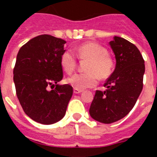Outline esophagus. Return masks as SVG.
<instances>
[{"label":"esophagus","instance_id":"obj_1","mask_svg":"<svg viewBox=\"0 0 157 157\" xmlns=\"http://www.w3.org/2000/svg\"><path fill=\"white\" fill-rule=\"evenodd\" d=\"M81 92H82V90L74 88V93H75V94H78V93H81Z\"/></svg>","mask_w":157,"mask_h":157}]
</instances>
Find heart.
I'll use <instances>...</instances> for the list:
<instances>
[{
    "label": "heart",
    "mask_w": 157,
    "mask_h": 157,
    "mask_svg": "<svg viewBox=\"0 0 157 157\" xmlns=\"http://www.w3.org/2000/svg\"><path fill=\"white\" fill-rule=\"evenodd\" d=\"M75 54L66 50L60 55V66L67 74H71L76 68L75 56L81 60H87L85 66L87 72L75 74L67 79V82L73 87L80 90L92 87L97 85L98 78L106 80L112 75L114 62L107 48L101 44L94 42L85 43L75 48Z\"/></svg>",
    "instance_id": "1"
}]
</instances>
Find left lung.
I'll list each match as a JSON object with an SVG mask.
<instances>
[{
	"label": "left lung",
	"instance_id": "1",
	"mask_svg": "<svg viewBox=\"0 0 157 157\" xmlns=\"http://www.w3.org/2000/svg\"><path fill=\"white\" fill-rule=\"evenodd\" d=\"M116 67L104 83L106 91H96L89 109L93 119L111 124L130 112L143 89L145 60L134 44L117 37L110 43Z\"/></svg>",
	"mask_w": 157,
	"mask_h": 157
}]
</instances>
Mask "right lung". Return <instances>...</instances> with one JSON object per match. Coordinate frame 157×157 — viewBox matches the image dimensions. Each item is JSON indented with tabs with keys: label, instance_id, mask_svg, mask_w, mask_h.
Listing matches in <instances>:
<instances>
[{
	"label": "right lung",
	"instance_id": "obj_1",
	"mask_svg": "<svg viewBox=\"0 0 157 157\" xmlns=\"http://www.w3.org/2000/svg\"><path fill=\"white\" fill-rule=\"evenodd\" d=\"M66 42L48 34L37 36L22 45L13 69L16 93L23 111L33 120L52 124L65 116L73 94L63 78L60 55ZM49 86L55 88L49 91Z\"/></svg>",
	"mask_w": 157,
	"mask_h": 157
}]
</instances>
